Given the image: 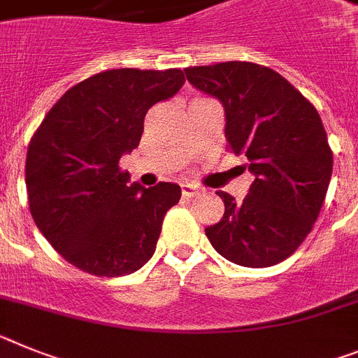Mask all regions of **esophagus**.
<instances>
[{
	"instance_id": "1",
	"label": "esophagus",
	"mask_w": 358,
	"mask_h": 358,
	"mask_svg": "<svg viewBox=\"0 0 358 358\" xmlns=\"http://www.w3.org/2000/svg\"><path fill=\"white\" fill-rule=\"evenodd\" d=\"M181 192L185 197H194V195H197L201 192L199 186H195V185H182L181 186Z\"/></svg>"
}]
</instances>
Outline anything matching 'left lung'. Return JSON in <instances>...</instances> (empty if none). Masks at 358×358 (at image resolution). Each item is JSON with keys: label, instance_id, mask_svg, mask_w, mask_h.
I'll return each mask as SVG.
<instances>
[{"label": "left lung", "instance_id": "8db88e82", "mask_svg": "<svg viewBox=\"0 0 358 358\" xmlns=\"http://www.w3.org/2000/svg\"><path fill=\"white\" fill-rule=\"evenodd\" d=\"M185 72L195 88L221 101L226 150L248 159L255 176L243 203L217 192L224 215L206 237L234 264H279L311 231L331 179L333 152L319 112L268 66L226 61Z\"/></svg>", "mask_w": 358, "mask_h": 358}]
</instances>
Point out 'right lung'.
Instances as JSON below:
<instances>
[{
	"label": "right lung",
	"mask_w": 358,
	"mask_h": 358,
	"mask_svg": "<svg viewBox=\"0 0 358 358\" xmlns=\"http://www.w3.org/2000/svg\"><path fill=\"white\" fill-rule=\"evenodd\" d=\"M182 83L179 69L103 70L69 88L34 132L25 163L30 213L72 266L121 277L154 255L181 186L128 185L119 159L139 146L146 112Z\"/></svg>",
	"instance_id": "obj_1"
}]
</instances>
